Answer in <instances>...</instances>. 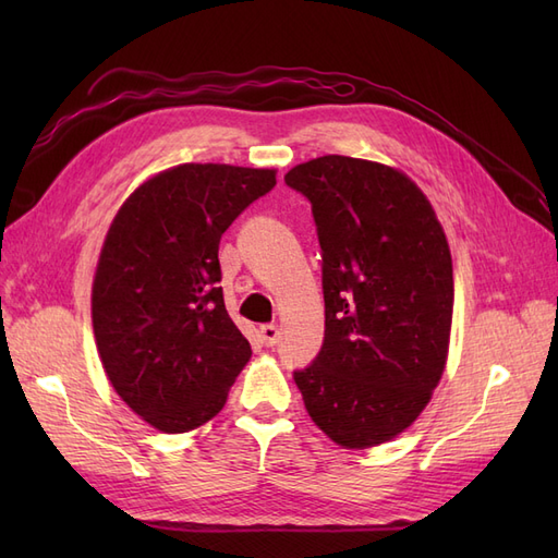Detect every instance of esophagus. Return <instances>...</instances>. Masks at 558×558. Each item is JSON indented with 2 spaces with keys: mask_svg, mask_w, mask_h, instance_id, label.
Masks as SVG:
<instances>
[{
  "mask_svg": "<svg viewBox=\"0 0 558 558\" xmlns=\"http://www.w3.org/2000/svg\"><path fill=\"white\" fill-rule=\"evenodd\" d=\"M260 340H263V344L265 347H275L277 342H279V328L277 326H272V324H267V326H260Z\"/></svg>",
  "mask_w": 558,
  "mask_h": 558,
  "instance_id": "1",
  "label": "esophagus"
}]
</instances>
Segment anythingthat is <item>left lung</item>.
Instances as JSON below:
<instances>
[{
  "label": "left lung",
  "mask_w": 558,
  "mask_h": 558,
  "mask_svg": "<svg viewBox=\"0 0 558 558\" xmlns=\"http://www.w3.org/2000/svg\"><path fill=\"white\" fill-rule=\"evenodd\" d=\"M283 181L312 202L324 251V347L295 384L335 445H384L414 424L445 373L447 234L424 191L396 167L324 156Z\"/></svg>",
  "instance_id": "8db88e82"
}]
</instances>
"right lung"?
I'll list each match as a JSON object with an SVG mask.
<instances>
[{"mask_svg":"<svg viewBox=\"0 0 558 558\" xmlns=\"http://www.w3.org/2000/svg\"><path fill=\"white\" fill-rule=\"evenodd\" d=\"M275 183L265 167L183 162L113 216L93 279L95 344L113 391L156 430L207 424L251 359L218 286V242Z\"/></svg>","mask_w":558,"mask_h":558,"instance_id":"obj_1","label":"right lung"}]
</instances>
